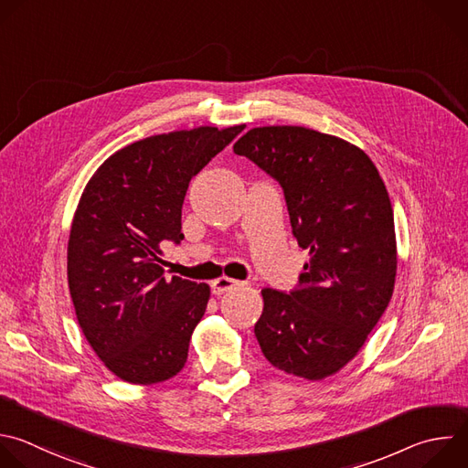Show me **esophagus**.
Here are the masks:
<instances>
[{"instance_id": "1", "label": "esophagus", "mask_w": 468, "mask_h": 468, "mask_svg": "<svg viewBox=\"0 0 468 468\" xmlns=\"http://www.w3.org/2000/svg\"><path fill=\"white\" fill-rule=\"evenodd\" d=\"M239 284V281H235V279H229V277H218V279H215L213 282H211V288H213V293L215 295H220V293H224V292H228V290H231L233 286H237Z\"/></svg>"}]
</instances>
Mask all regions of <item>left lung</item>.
Returning a JSON list of instances; mask_svg holds the SVG:
<instances>
[{
  "label": "left lung",
  "instance_id": "1",
  "mask_svg": "<svg viewBox=\"0 0 468 468\" xmlns=\"http://www.w3.org/2000/svg\"><path fill=\"white\" fill-rule=\"evenodd\" d=\"M233 150L281 184L292 233L310 255L297 290L261 292L257 342L273 367L324 380L358 355L391 301L397 239L388 189L362 148L313 128H251Z\"/></svg>",
  "mask_w": 468,
  "mask_h": 468
}]
</instances>
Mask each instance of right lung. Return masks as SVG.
<instances>
[{
	"label": "right lung",
	"mask_w": 468,
	"mask_h": 468,
	"mask_svg": "<svg viewBox=\"0 0 468 468\" xmlns=\"http://www.w3.org/2000/svg\"><path fill=\"white\" fill-rule=\"evenodd\" d=\"M244 126L135 141L112 154L82 191L68 242L69 292L88 344L124 382H165L187 362L211 288L165 277L162 244L184 239L191 178Z\"/></svg>",
	"instance_id": "add662e5"
}]
</instances>
